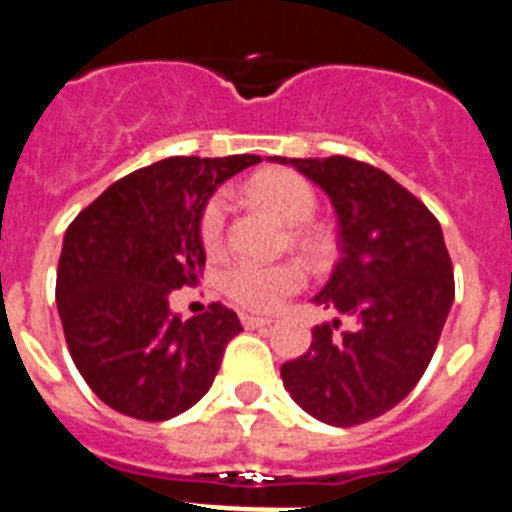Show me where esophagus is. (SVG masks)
<instances>
[{
    "mask_svg": "<svg viewBox=\"0 0 512 512\" xmlns=\"http://www.w3.org/2000/svg\"><path fill=\"white\" fill-rule=\"evenodd\" d=\"M241 323L246 325V328H266V325H271V318H259V315H248V312H243Z\"/></svg>",
    "mask_w": 512,
    "mask_h": 512,
    "instance_id": "esophagus-1",
    "label": "esophagus"
}]
</instances>
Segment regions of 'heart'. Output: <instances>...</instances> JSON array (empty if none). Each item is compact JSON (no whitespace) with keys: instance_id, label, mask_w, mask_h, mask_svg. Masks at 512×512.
Returning <instances> with one entry per match:
<instances>
[{"instance_id":"1","label":"heart","mask_w":512,"mask_h":512,"mask_svg":"<svg viewBox=\"0 0 512 512\" xmlns=\"http://www.w3.org/2000/svg\"><path fill=\"white\" fill-rule=\"evenodd\" d=\"M243 194L256 205L269 212L292 228V243L307 253L310 259L320 261L328 251L325 238L310 220L318 210V194L295 171L271 169L251 176L243 187ZM200 243L207 256H220L225 248V205L223 200H210L200 215ZM307 282V274L297 261L282 264H251L241 261L220 274L217 284L230 302L248 312H277L292 295H297Z\"/></svg>"}]
</instances>
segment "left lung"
<instances>
[{
    "mask_svg": "<svg viewBox=\"0 0 512 512\" xmlns=\"http://www.w3.org/2000/svg\"><path fill=\"white\" fill-rule=\"evenodd\" d=\"M269 161L328 194L341 238V259L312 297L333 318L312 328L307 354L282 364L284 390L336 428L379 418L423 377L454 305L441 225L390 174L354 158Z\"/></svg>",
    "mask_w": 512,
    "mask_h": 512,
    "instance_id": "left-lung-1",
    "label": "left lung"
}]
</instances>
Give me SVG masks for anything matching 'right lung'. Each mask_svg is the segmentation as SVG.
<instances>
[{"mask_svg":"<svg viewBox=\"0 0 512 512\" xmlns=\"http://www.w3.org/2000/svg\"><path fill=\"white\" fill-rule=\"evenodd\" d=\"M259 156L164 158L122 176L63 235L56 302L71 359L94 395L138 420H169L207 395L243 330L212 302L182 320L169 297L200 282V215Z\"/></svg>","mask_w":512,"mask_h":512,"instance_id":"obj_1","label":"right lung"}]
</instances>
